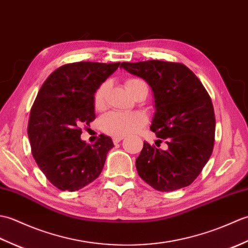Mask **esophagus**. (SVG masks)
Segmentation results:
<instances>
[{
	"mask_svg": "<svg viewBox=\"0 0 248 248\" xmlns=\"http://www.w3.org/2000/svg\"><path fill=\"white\" fill-rule=\"evenodd\" d=\"M124 139V136H114V138H113V143L114 144H117V143H119V141L123 140Z\"/></svg>",
	"mask_w": 248,
	"mask_h": 248,
	"instance_id": "1",
	"label": "esophagus"
}]
</instances>
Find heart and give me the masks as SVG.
Masks as SVG:
<instances>
[{"instance_id":"b5f03b06","label":"heart","mask_w":248,"mask_h":248,"mask_svg":"<svg viewBox=\"0 0 248 248\" xmlns=\"http://www.w3.org/2000/svg\"><path fill=\"white\" fill-rule=\"evenodd\" d=\"M144 82L138 78H129L125 81V88L132 93L134 88ZM108 83L100 85L93 94V107L97 109L102 108L105 103V96L108 92ZM147 118L140 112H109L101 118V128L105 133L114 136H124L134 133L146 124Z\"/></svg>"}]
</instances>
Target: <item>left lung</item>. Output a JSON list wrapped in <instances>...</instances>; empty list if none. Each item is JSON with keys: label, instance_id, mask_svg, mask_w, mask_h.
I'll return each mask as SVG.
<instances>
[{"label": "left lung", "instance_id": "8db88e82", "mask_svg": "<svg viewBox=\"0 0 248 248\" xmlns=\"http://www.w3.org/2000/svg\"><path fill=\"white\" fill-rule=\"evenodd\" d=\"M120 67L150 85L155 103L150 130L168 146L162 150L144 141L135 163L140 177L161 192L189 186L213 151L215 115L208 92L180 62L152 60Z\"/></svg>", "mask_w": 248, "mask_h": 248}]
</instances>
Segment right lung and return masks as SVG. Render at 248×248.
Listing matches in <instances>:
<instances>
[{"label": "right lung", "instance_id": "obj_1", "mask_svg": "<svg viewBox=\"0 0 248 248\" xmlns=\"http://www.w3.org/2000/svg\"><path fill=\"white\" fill-rule=\"evenodd\" d=\"M120 62H78L48 77L31 108L28 134L31 154L46 179L61 191H78L99 177L108 150L103 134L93 145L81 140L82 127L96 118L93 94Z\"/></svg>", "mask_w": 248, "mask_h": 248}]
</instances>
